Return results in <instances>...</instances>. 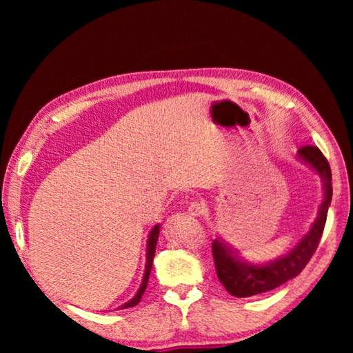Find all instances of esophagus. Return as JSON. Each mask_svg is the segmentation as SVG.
<instances>
[{"mask_svg":"<svg viewBox=\"0 0 353 353\" xmlns=\"http://www.w3.org/2000/svg\"><path fill=\"white\" fill-rule=\"evenodd\" d=\"M205 212V207L201 204V202H191V204L188 205V213L191 214V216H202Z\"/></svg>","mask_w":353,"mask_h":353,"instance_id":"34e87169","label":"esophagus"}]
</instances>
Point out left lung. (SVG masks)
Listing matches in <instances>:
<instances>
[{
  "mask_svg": "<svg viewBox=\"0 0 353 353\" xmlns=\"http://www.w3.org/2000/svg\"><path fill=\"white\" fill-rule=\"evenodd\" d=\"M297 157L303 163L312 166L322 179L324 199L321 202L318 216L308 234L303 235L302 240L288 254L274 261L265 263V265H254V263L244 261L236 254V250L223 238L218 236L216 240H213L212 252L218 279L232 296L250 297L276 290L277 286L299 276L318 248L322 232H324L328 207L332 202V170L324 154L316 146L308 145L301 148L297 151Z\"/></svg>",
  "mask_w": 353,
  "mask_h": 353,
  "instance_id": "left-lung-1",
  "label": "left lung"
}]
</instances>
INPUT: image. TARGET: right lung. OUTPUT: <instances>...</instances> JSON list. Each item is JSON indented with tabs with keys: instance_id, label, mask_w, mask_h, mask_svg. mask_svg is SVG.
<instances>
[{
	"instance_id": "add662e5",
	"label": "right lung",
	"mask_w": 353,
	"mask_h": 353,
	"mask_svg": "<svg viewBox=\"0 0 353 353\" xmlns=\"http://www.w3.org/2000/svg\"><path fill=\"white\" fill-rule=\"evenodd\" d=\"M159 232H160V225L155 224L152 227L151 234H149V238H148V248H146V268H145V276H143V280H141V285L139 291H137V294L130 299L129 302L124 303V305H121L119 308H130V307H135L137 303L140 302V299L143 296V292H145L146 286H148V279H149V274H151V270H152V260H154V254H155V246H157V240H159Z\"/></svg>"
}]
</instances>
